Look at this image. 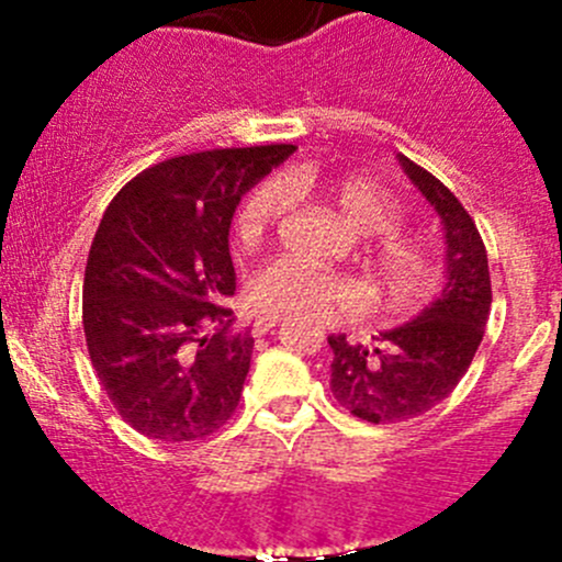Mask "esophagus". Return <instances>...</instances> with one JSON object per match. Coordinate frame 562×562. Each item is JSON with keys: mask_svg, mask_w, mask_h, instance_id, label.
Listing matches in <instances>:
<instances>
[{"mask_svg": "<svg viewBox=\"0 0 562 562\" xmlns=\"http://www.w3.org/2000/svg\"><path fill=\"white\" fill-rule=\"evenodd\" d=\"M280 321H282L280 315H258V317H255V323H252V334H255V337H260V334L271 331V328H274Z\"/></svg>", "mask_w": 562, "mask_h": 562, "instance_id": "1", "label": "esophagus"}]
</instances>
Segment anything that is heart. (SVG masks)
<instances>
[{
	"label": "heart",
	"instance_id": "obj_1",
	"mask_svg": "<svg viewBox=\"0 0 562 562\" xmlns=\"http://www.w3.org/2000/svg\"><path fill=\"white\" fill-rule=\"evenodd\" d=\"M317 190L353 231L370 236L367 269L381 288L389 307L407 313L432 293L438 282V260L432 247L418 236L400 231L402 206L386 187L370 176L293 173L288 179H266L255 187L236 214V239L245 247L258 245L291 206V192ZM249 304L263 315L315 317L331 307H350L359 293L348 280L315 269L293 255L266 263L247 288Z\"/></svg>",
	"mask_w": 562,
	"mask_h": 562
}]
</instances>
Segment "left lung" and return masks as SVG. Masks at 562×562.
I'll return each mask as SVG.
<instances>
[{"instance_id": "8db88e82", "label": "left lung", "mask_w": 562, "mask_h": 562, "mask_svg": "<svg viewBox=\"0 0 562 562\" xmlns=\"http://www.w3.org/2000/svg\"><path fill=\"white\" fill-rule=\"evenodd\" d=\"M446 234V285L422 315L372 337L350 342L331 334V394L345 411L370 424H400L443 402L468 372L492 307L490 260L473 217L454 192L400 155Z\"/></svg>"}]
</instances>
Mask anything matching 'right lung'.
<instances>
[{
	"instance_id": "obj_1",
	"label": "right lung",
	"mask_w": 562,
	"mask_h": 562,
	"mask_svg": "<svg viewBox=\"0 0 562 562\" xmlns=\"http://www.w3.org/2000/svg\"><path fill=\"white\" fill-rule=\"evenodd\" d=\"M293 149L171 157L127 181L105 209L83 274V334L108 400L146 438L201 440L234 416L255 339L231 328V220L249 187ZM212 322L218 331L203 335Z\"/></svg>"
}]
</instances>
